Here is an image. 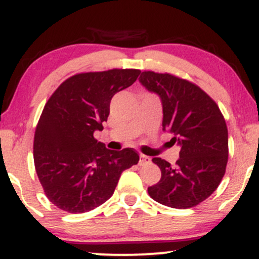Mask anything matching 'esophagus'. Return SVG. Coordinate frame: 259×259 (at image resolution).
<instances>
[{
  "label": "esophagus",
  "mask_w": 259,
  "mask_h": 259,
  "mask_svg": "<svg viewBox=\"0 0 259 259\" xmlns=\"http://www.w3.org/2000/svg\"><path fill=\"white\" fill-rule=\"evenodd\" d=\"M151 162V158L147 157V155H144V154H140V159H139V165L140 166H144V165H147Z\"/></svg>",
  "instance_id": "obj_1"
}]
</instances>
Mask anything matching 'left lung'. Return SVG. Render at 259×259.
I'll list each match as a JSON object with an SVG mask.
<instances>
[{
  "label": "left lung",
  "mask_w": 259,
  "mask_h": 259,
  "mask_svg": "<svg viewBox=\"0 0 259 259\" xmlns=\"http://www.w3.org/2000/svg\"><path fill=\"white\" fill-rule=\"evenodd\" d=\"M139 81L159 94L162 102V131L172 133L180 146L173 167L161 158V178L148 187L152 199L173 208H190L217 190L229 158L228 127L218 105L199 86L169 73L145 70Z\"/></svg>",
  "instance_id": "1"
}]
</instances>
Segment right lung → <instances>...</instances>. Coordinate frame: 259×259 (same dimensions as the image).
Masks as SVG:
<instances>
[{"mask_svg": "<svg viewBox=\"0 0 259 259\" xmlns=\"http://www.w3.org/2000/svg\"><path fill=\"white\" fill-rule=\"evenodd\" d=\"M139 69L79 73L46 102L34 136V164L45 194L56 207L83 213L114 193L120 176L137 165L132 148L107 150L94 138L107 121L113 95L130 87Z\"/></svg>", "mask_w": 259, "mask_h": 259, "instance_id": "right-lung-1", "label": "right lung"}]
</instances>
